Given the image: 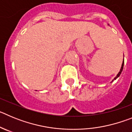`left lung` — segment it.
Wrapping results in <instances>:
<instances>
[{"mask_svg": "<svg viewBox=\"0 0 132 132\" xmlns=\"http://www.w3.org/2000/svg\"><path fill=\"white\" fill-rule=\"evenodd\" d=\"M123 64H124V61H123V62H122V67H121V69H120V71H119V73H118V74H117V75H116V77H114V79H113L112 81H113V80H116V79H117V78H118V77H119V76H120V74H121V73H122V70H123Z\"/></svg>", "mask_w": 132, "mask_h": 132, "instance_id": "8db88e82", "label": "left lung"}]
</instances>
